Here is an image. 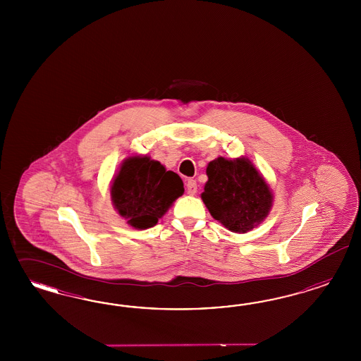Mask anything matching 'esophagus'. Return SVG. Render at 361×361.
Segmentation results:
<instances>
[{
    "mask_svg": "<svg viewBox=\"0 0 361 361\" xmlns=\"http://www.w3.org/2000/svg\"><path fill=\"white\" fill-rule=\"evenodd\" d=\"M186 190H188V193L189 195H196L197 193V183L196 180H193V178H189L188 181H186Z\"/></svg>",
    "mask_w": 361,
    "mask_h": 361,
    "instance_id": "esophagus-1",
    "label": "esophagus"
}]
</instances>
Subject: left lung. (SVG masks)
I'll return each mask as SVG.
<instances>
[{
  "label": "left lung",
  "mask_w": 361,
  "mask_h": 361,
  "mask_svg": "<svg viewBox=\"0 0 361 361\" xmlns=\"http://www.w3.org/2000/svg\"><path fill=\"white\" fill-rule=\"evenodd\" d=\"M201 198L212 217L234 233L257 228L273 207V192L246 157H217L207 168Z\"/></svg>",
  "instance_id": "8db88e82"
}]
</instances>
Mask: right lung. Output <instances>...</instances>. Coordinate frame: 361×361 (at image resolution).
<instances>
[{
  "label": "right lung",
  "mask_w": 361,
  "mask_h": 361,
  "mask_svg": "<svg viewBox=\"0 0 361 361\" xmlns=\"http://www.w3.org/2000/svg\"><path fill=\"white\" fill-rule=\"evenodd\" d=\"M183 193L180 176L148 156L126 159L111 185L114 208L135 229L154 226Z\"/></svg>",
  "instance_id": "obj_1"
}]
</instances>
